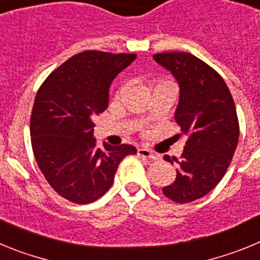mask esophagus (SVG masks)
Instances as JSON below:
<instances>
[{
	"instance_id": "1",
	"label": "esophagus",
	"mask_w": 260,
	"mask_h": 260,
	"mask_svg": "<svg viewBox=\"0 0 260 260\" xmlns=\"http://www.w3.org/2000/svg\"><path fill=\"white\" fill-rule=\"evenodd\" d=\"M138 155L142 156V157L144 158H148V160H156V158H157V156H156L152 151L148 150V148H144V147L138 150Z\"/></svg>"
}]
</instances>
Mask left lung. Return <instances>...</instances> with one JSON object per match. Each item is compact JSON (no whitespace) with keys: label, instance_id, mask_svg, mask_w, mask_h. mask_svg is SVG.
<instances>
[{"label":"left lung","instance_id":"1","mask_svg":"<svg viewBox=\"0 0 260 260\" xmlns=\"http://www.w3.org/2000/svg\"><path fill=\"white\" fill-rule=\"evenodd\" d=\"M153 59L180 86L174 118L189 137L181 158L164 156L177 164V176L162 192L177 203H189L207 195L231 164L240 137L236 105L224 79L190 53H157Z\"/></svg>","mask_w":260,"mask_h":260}]
</instances>
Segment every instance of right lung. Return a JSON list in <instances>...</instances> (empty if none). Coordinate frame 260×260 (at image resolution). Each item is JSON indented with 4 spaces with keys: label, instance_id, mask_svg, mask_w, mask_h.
<instances>
[{
    "label": "right lung",
    "instance_id": "1",
    "mask_svg": "<svg viewBox=\"0 0 260 260\" xmlns=\"http://www.w3.org/2000/svg\"><path fill=\"white\" fill-rule=\"evenodd\" d=\"M137 54L86 50L63 62L36 93L31 143L36 162L54 191L78 204L92 203L114 182L119 162L135 155L130 144L104 148L93 138V118L109 104V87Z\"/></svg>",
    "mask_w": 260,
    "mask_h": 260
}]
</instances>
